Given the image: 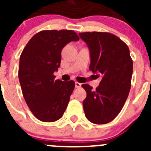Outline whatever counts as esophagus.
Wrapping results in <instances>:
<instances>
[{
    "instance_id": "esophagus-1",
    "label": "esophagus",
    "mask_w": 151,
    "mask_h": 151,
    "mask_svg": "<svg viewBox=\"0 0 151 151\" xmlns=\"http://www.w3.org/2000/svg\"><path fill=\"white\" fill-rule=\"evenodd\" d=\"M81 86H82V84L79 83V82H76V88H80Z\"/></svg>"
}]
</instances>
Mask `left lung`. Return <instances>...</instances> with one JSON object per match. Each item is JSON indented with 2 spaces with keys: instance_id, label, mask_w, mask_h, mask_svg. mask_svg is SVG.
<instances>
[{
  "instance_id": "8db88e82",
  "label": "left lung",
  "mask_w": 151,
  "mask_h": 151,
  "mask_svg": "<svg viewBox=\"0 0 151 151\" xmlns=\"http://www.w3.org/2000/svg\"><path fill=\"white\" fill-rule=\"evenodd\" d=\"M79 36L90 50L89 69L103 76L96 90L82 85L87 93L83 101L85 116L92 123H108L121 111L131 88L133 61L129 47L110 32H86Z\"/></svg>"
}]
</instances>
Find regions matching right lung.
Listing matches in <instances>:
<instances>
[{
	"label": "right lung",
	"mask_w": 151,
	"mask_h": 151,
	"mask_svg": "<svg viewBox=\"0 0 151 151\" xmlns=\"http://www.w3.org/2000/svg\"><path fill=\"white\" fill-rule=\"evenodd\" d=\"M78 40L73 30L41 31L21 54L18 76L22 95L33 115L42 122L58 120L67 107L75 82L55 80L54 73L60 66L64 46Z\"/></svg>",
	"instance_id": "add662e5"
}]
</instances>
